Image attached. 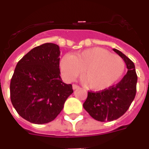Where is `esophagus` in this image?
Returning a JSON list of instances; mask_svg holds the SVG:
<instances>
[{
  "instance_id": "obj_1",
  "label": "esophagus",
  "mask_w": 149,
  "mask_h": 149,
  "mask_svg": "<svg viewBox=\"0 0 149 149\" xmlns=\"http://www.w3.org/2000/svg\"><path fill=\"white\" fill-rule=\"evenodd\" d=\"M72 88H73V89H77L79 88V86H77L76 84H73V85H72Z\"/></svg>"
}]
</instances>
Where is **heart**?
<instances>
[{"mask_svg": "<svg viewBox=\"0 0 149 149\" xmlns=\"http://www.w3.org/2000/svg\"><path fill=\"white\" fill-rule=\"evenodd\" d=\"M63 78L71 82L81 74L86 86L100 91L110 87L122 77L125 63L116 54L99 47L88 48L79 53L65 55L60 63Z\"/></svg>", "mask_w": 149, "mask_h": 149, "instance_id": "obj_1", "label": "heart"}]
</instances>
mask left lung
Instances as JSON below:
<instances>
[{"label":"left lung","instance_id":"obj_1","mask_svg":"<svg viewBox=\"0 0 149 149\" xmlns=\"http://www.w3.org/2000/svg\"><path fill=\"white\" fill-rule=\"evenodd\" d=\"M123 59L127 68L122 81L100 92H88L84 108L97 121L111 122L125 113L134 101L136 92L137 75L134 63L119 50L113 48Z\"/></svg>","mask_w":149,"mask_h":149}]
</instances>
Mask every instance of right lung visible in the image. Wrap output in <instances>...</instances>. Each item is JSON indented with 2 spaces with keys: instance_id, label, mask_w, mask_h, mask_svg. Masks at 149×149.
Here are the masks:
<instances>
[{
  "instance_id": "right-lung-1",
  "label": "right lung",
  "mask_w": 149,
  "mask_h": 149,
  "mask_svg": "<svg viewBox=\"0 0 149 149\" xmlns=\"http://www.w3.org/2000/svg\"><path fill=\"white\" fill-rule=\"evenodd\" d=\"M59 45L45 43L22 57L10 82V98L19 115L31 123H48L72 94V84L60 77Z\"/></svg>"
}]
</instances>
